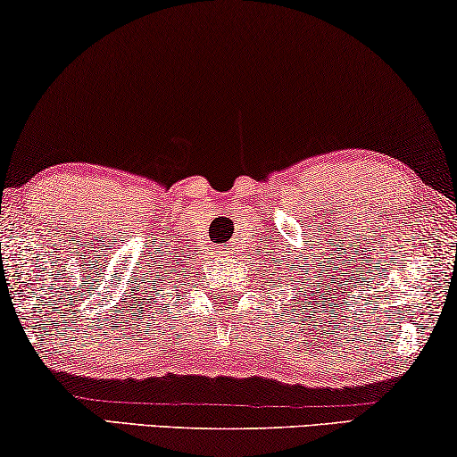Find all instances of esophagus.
<instances>
[{
    "mask_svg": "<svg viewBox=\"0 0 457 457\" xmlns=\"http://www.w3.org/2000/svg\"><path fill=\"white\" fill-rule=\"evenodd\" d=\"M220 253H221V256H223V259H228V253H229V248L226 246V248H221L220 250Z\"/></svg>",
    "mask_w": 457,
    "mask_h": 457,
    "instance_id": "obj_1",
    "label": "esophagus"
}]
</instances>
